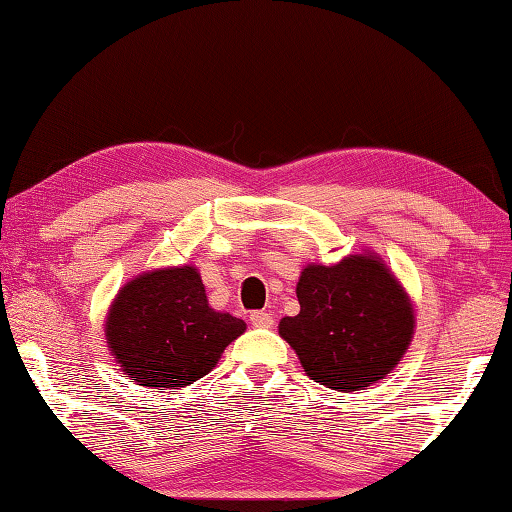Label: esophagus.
<instances>
[{
    "label": "esophagus",
    "mask_w": 512,
    "mask_h": 512,
    "mask_svg": "<svg viewBox=\"0 0 512 512\" xmlns=\"http://www.w3.org/2000/svg\"><path fill=\"white\" fill-rule=\"evenodd\" d=\"M250 323H253V327L271 329L275 320H273L271 311H253V314H250Z\"/></svg>",
    "instance_id": "1"
}]
</instances>
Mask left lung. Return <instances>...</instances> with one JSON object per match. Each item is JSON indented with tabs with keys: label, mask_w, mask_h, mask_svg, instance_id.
Instances as JSON below:
<instances>
[{
	"label": "left lung",
	"mask_w": 512,
	"mask_h": 512,
	"mask_svg": "<svg viewBox=\"0 0 512 512\" xmlns=\"http://www.w3.org/2000/svg\"><path fill=\"white\" fill-rule=\"evenodd\" d=\"M296 296L300 314L284 316L277 329L305 375L332 391H363L386 379L413 341V300L372 250L332 266L307 264Z\"/></svg>",
	"instance_id": "1"
}]
</instances>
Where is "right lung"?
Returning a JSON list of instances; mask_svg holds the SVG:
<instances>
[{
	"label": "right lung",
	"instance_id": "right-lung-1",
	"mask_svg": "<svg viewBox=\"0 0 512 512\" xmlns=\"http://www.w3.org/2000/svg\"><path fill=\"white\" fill-rule=\"evenodd\" d=\"M103 332L124 375L137 386L171 391L205 377L246 323L212 309L201 273L185 264L128 280L112 300Z\"/></svg>",
	"mask_w": 512,
	"mask_h": 512
}]
</instances>
